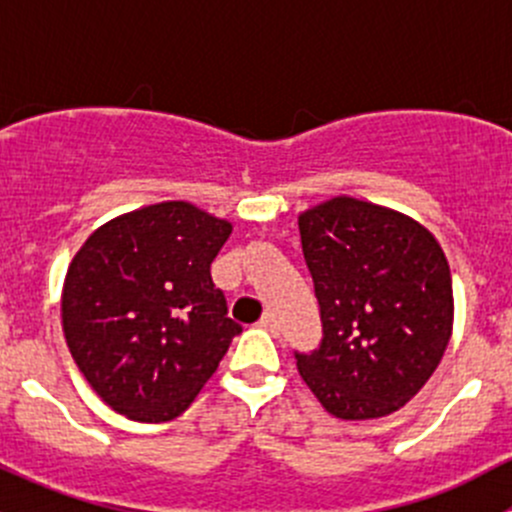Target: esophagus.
Returning <instances> with one entry per match:
<instances>
[{
	"instance_id": "esophagus-1",
	"label": "esophagus",
	"mask_w": 512,
	"mask_h": 512,
	"mask_svg": "<svg viewBox=\"0 0 512 512\" xmlns=\"http://www.w3.org/2000/svg\"><path fill=\"white\" fill-rule=\"evenodd\" d=\"M260 327H262V329H267V332H272V334H277V332H280V324H277L275 314H272V312H265V314H262V319H260Z\"/></svg>"
}]
</instances>
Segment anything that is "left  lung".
I'll return each mask as SVG.
<instances>
[{
	"label": "left lung",
	"mask_w": 512,
	"mask_h": 512,
	"mask_svg": "<svg viewBox=\"0 0 512 512\" xmlns=\"http://www.w3.org/2000/svg\"><path fill=\"white\" fill-rule=\"evenodd\" d=\"M322 342L294 352L304 384L344 421L394 414L431 379L453 329L441 245L406 215L334 198L299 215Z\"/></svg>",
	"instance_id": "obj_1"
}]
</instances>
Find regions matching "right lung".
I'll list each match as a JSON object with an SVG mask.
<instances>
[{
	"label": "right lung",
	"instance_id": "1",
	"mask_svg": "<svg viewBox=\"0 0 512 512\" xmlns=\"http://www.w3.org/2000/svg\"><path fill=\"white\" fill-rule=\"evenodd\" d=\"M230 232L173 200L101 225L76 252L61 294L66 344L113 411L170 421L215 374L242 332L210 275Z\"/></svg>",
	"mask_w": 512,
	"mask_h": 512
}]
</instances>
